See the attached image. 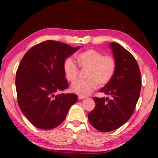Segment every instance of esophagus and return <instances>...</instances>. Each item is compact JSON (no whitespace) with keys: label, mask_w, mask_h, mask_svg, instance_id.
Listing matches in <instances>:
<instances>
[{"label":"esophagus","mask_w":158,"mask_h":158,"mask_svg":"<svg viewBox=\"0 0 158 158\" xmlns=\"http://www.w3.org/2000/svg\"><path fill=\"white\" fill-rule=\"evenodd\" d=\"M86 97H85V96H79L78 97V98L79 100H81V99H83V98H85Z\"/></svg>","instance_id":"1"}]
</instances>
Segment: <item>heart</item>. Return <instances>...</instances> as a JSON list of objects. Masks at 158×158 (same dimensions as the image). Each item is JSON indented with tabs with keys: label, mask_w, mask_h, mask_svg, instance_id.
<instances>
[{
	"label": "heart",
	"mask_w": 158,
	"mask_h": 158,
	"mask_svg": "<svg viewBox=\"0 0 158 158\" xmlns=\"http://www.w3.org/2000/svg\"><path fill=\"white\" fill-rule=\"evenodd\" d=\"M79 66L88 69L85 80L75 82L70 86V91L80 96H87L98 88V83L105 85L109 83L116 70L115 59L110 55L103 56L101 52L94 49H88L77 55ZM64 75L68 81H75L79 75V68L71 57L64 60Z\"/></svg>",
	"instance_id": "1"
}]
</instances>
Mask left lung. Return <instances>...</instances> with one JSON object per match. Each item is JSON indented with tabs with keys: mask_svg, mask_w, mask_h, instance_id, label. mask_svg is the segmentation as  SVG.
Returning a JSON list of instances; mask_svg holds the SVG:
<instances>
[{
	"mask_svg": "<svg viewBox=\"0 0 158 158\" xmlns=\"http://www.w3.org/2000/svg\"><path fill=\"white\" fill-rule=\"evenodd\" d=\"M116 66L111 81L100 89L110 99L94 97V109L88 114L92 127L102 132L123 125L134 112L141 89V75L134 57L118 43L110 44Z\"/></svg>",
	"mask_w": 158,
	"mask_h": 158,
	"instance_id": "left-lung-1",
	"label": "left lung"
}]
</instances>
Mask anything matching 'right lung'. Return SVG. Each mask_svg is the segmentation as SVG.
<instances>
[{
	"instance_id": "obj_1",
	"label": "right lung",
	"mask_w": 158,
	"mask_h": 158,
	"mask_svg": "<svg viewBox=\"0 0 158 158\" xmlns=\"http://www.w3.org/2000/svg\"><path fill=\"white\" fill-rule=\"evenodd\" d=\"M79 48L47 40L31 48L22 59L15 76L18 103L36 127L48 130L60 125L77 101V94L56 93L69 88L63 64Z\"/></svg>"
}]
</instances>
